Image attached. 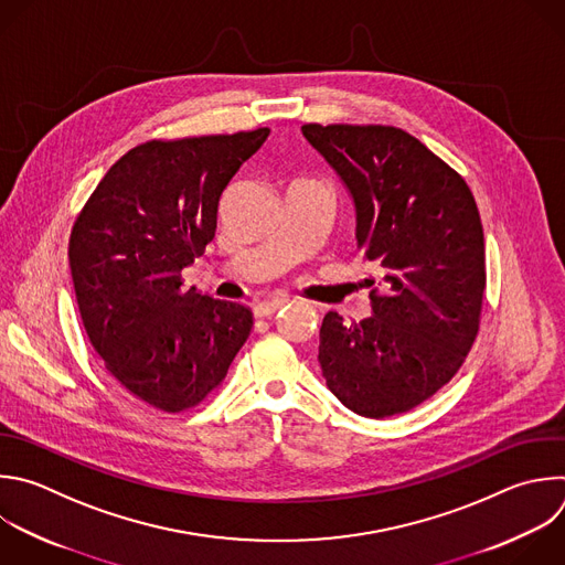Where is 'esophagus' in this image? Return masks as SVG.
<instances>
[{
	"label": "esophagus",
	"instance_id": "1",
	"mask_svg": "<svg viewBox=\"0 0 565 565\" xmlns=\"http://www.w3.org/2000/svg\"><path fill=\"white\" fill-rule=\"evenodd\" d=\"M288 297H277V299H268V301H262L255 306V317H270L275 315L279 308L288 306Z\"/></svg>",
	"mask_w": 565,
	"mask_h": 565
}]
</instances>
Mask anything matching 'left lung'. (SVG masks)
<instances>
[{
  "mask_svg": "<svg viewBox=\"0 0 565 565\" xmlns=\"http://www.w3.org/2000/svg\"><path fill=\"white\" fill-rule=\"evenodd\" d=\"M356 211V246L377 266L372 315L345 323L328 312L319 363L352 413L384 419L444 388L479 332L486 246L466 179L395 126L303 124ZM374 284V279H372Z\"/></svg>",
  "mask_w": 565,
  "mask_h": 565,
  "instance_id": "8db88e82",
  "label": "left lung"
}]
</instances>
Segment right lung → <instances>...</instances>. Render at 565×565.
I'll return each mask as SVG.
<instances>
[{"instance_id":"right-lung-1","label":"right lung","mask_w":565,"mask_h":565,"mask_svg":"<svg viewBox=\"0 0 565 565\" xmlns=\"http://www.w3.org/2000/svg\"><path fill=\"white\" fill-rule=\"evenodd\" d=\"M270 128L130 148L75 220L68 259L86 334L106 370L163 413L222 386L253 328L248 306L183 288L215 237L228 181Z\"/></svg>"}]
</instances>
